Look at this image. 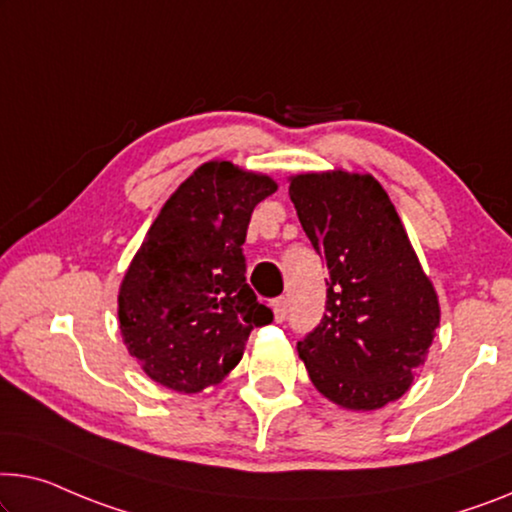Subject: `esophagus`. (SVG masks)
I'll return each instance as SVG.
<instances>
[{"label": "esophagus", "mask_w": 512, "mask_h": 512, "mask_svg": "<svg viewBox=\"0 0 512 512\" xmlns=\"http://www.w3.org/2000/svg\"><path fill=\"white\" fill-rule=\"evenodd\" d=\"M287 308H289V303L285 296H280V299H276V303H273V315H276L278 322H282V319L287 317Z\"/></svg>", "instance_id": "obj_1"}]
</instances>
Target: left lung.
<instances>
[{"label": "left lung", "instance_id": "1", "mask_svg": "<svg viewBox=\"0 0 512 512\" xmlns=\"http://www.w3.org/2000/svg\"><path fill=\"white\" fill-rule=\"evenodd\" d=\"M289 197L324 257L326 312L296 345L324 398L372 411L402 398L439 326V299L391 197L372 174L308 172Z\"/></svg>", "mask_w": 512, "mask_h": 512}]
</instances>
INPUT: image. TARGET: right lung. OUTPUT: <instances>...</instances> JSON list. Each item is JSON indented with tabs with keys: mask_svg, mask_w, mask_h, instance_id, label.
<instances>
[{
	"mask_svg": "<svg viewBox=\"0 0 512 512\" xmlns=\"http://www.w3.org/2000/svg\"><path fill=\"white\" fill-rule=\"evenodd\" d=\"M266 174L209 160L170 195L119 287V329L144 375L200 393L241 361L255 326L273 319L246 282L253 209L276 193Z\"/></svg>",
	"mask_w": 512,
	"mask_h": 512,
	"instance_id": "right-lung-1",
	"label": "right lung"
}]
</instances>
